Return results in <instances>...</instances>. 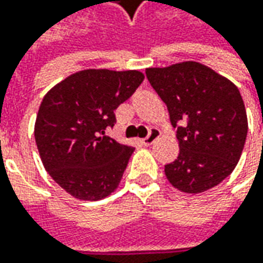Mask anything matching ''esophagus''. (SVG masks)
Here are the masks:
<instances>
[{
  "label": "esophagus",
  "instance_id": "34e87169",
  "mask_svg": "<svg viewBox=\"0 0 263 263\" xmlns=\"http://www.w3.org/2000/svg\"><path fill=\"white\" fill-rule=\"evenodd\" d=\"M159 136H161L159 130H157V128H152V130H151V133H149L145 139H142V143H143L145 146H151V145H152V143H154Z\"/></svg>",
  "mask_w": 263,
  "mask_h": 263
}]
</instances>
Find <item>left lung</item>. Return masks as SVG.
Wrapping results in <instances>:
<instances>
[{"label": "left lung", "mask_w": 263, "mask_h": 263, "mask_svg": "<svg viewBox=\"0 0 263 263\" xmlns=\"http://www.w3.org/2000/svg\"><path fill=\"white\" fill-rule=\"evenodd\" d=\"M177 128L180 152L165 165L168 181L184 193L218 186L237 165L248 136V116L237 86L196 61L146 68Z\"/></svg>", "instance_id": "1"}]
</instances>
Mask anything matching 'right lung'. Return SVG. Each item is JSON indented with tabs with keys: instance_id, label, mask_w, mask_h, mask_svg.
Segmentation results:
<instances>
[{
	"instance_id": "1",
	"label": "right lung",
	"mask_w": 263,
	"mask_h": 263,
	"mask_svg": "<svg viewBox=\"0 0 263 263\" xmlns=\"http://www.w3.org/2000/svg\"><path fill=\"white\" fill-rule=\"evenodd\" d=\"M137 70L89 68L66 77L44 96L35 123L42 164L57 184L80 200L116 190L135 147L106 136L114 109L143 82Z\"/></svg>"
}]
</instances>
